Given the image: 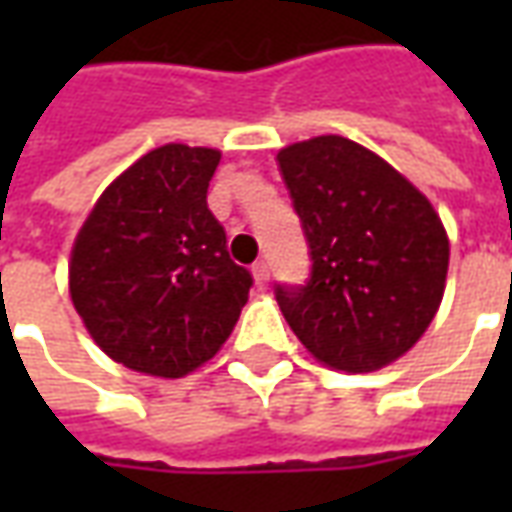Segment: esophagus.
<instances>
[{
	"mask_svg": "<svg viewBox=\"0 0 512 512\" xmlns=\"http://www.w3.org/2000/svg\"><path fill=\"white\" fill-rule=\"evenodd\" d=\"M252 277H255L257 288H266V282H268V263H266V260H257L255 266H252Z\"/></svg>",
	"mask_w": 512,
	"mask_h": 512,
	"instance_id": "1",
	"label": "esophagus"
}]
</instances>
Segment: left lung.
<instances>
[{
  "label": "left lung",
  "mask_w": 512,
  "mask_h": 512,
  "mask_svg": "<svg viewBox=\"0 0 512 512\" xmlns=\"http://www.w3.org/2000/svg\"><path fill=\"white\" fill-rule=\"evenodd\" d=\"M307 238V285H277L279 310L318 362L373 373L425 334L444 296L450 241L439 213L392 164L345 136L277 153Z\"/></svg>",
  "instance_id": "1"
}]
</instances>
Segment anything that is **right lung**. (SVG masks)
Instances as JSON below:
<instances>
[{"label":"right lung","instance_id":"1","mask_svg":"<svg viewBox=\"0 0 512 512\" xmlns=\"http://www.w3.org/2000/svg\"><path fill=\"white\" fill-rule=\"evenodd\" d=\"M213 147L150 150L98 197L71 252V301L106 356L183 378L216 356L249 299L252 274L227 255L208 211Z\"/></svg>","mask_w":512,"mask_h":512}]
</instances>
